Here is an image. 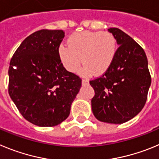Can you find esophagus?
Returning <instances> with one entry per match:
<instances>
[{"mask_svg": "<svg viewBox=\"0 0 159 159\" xmlns=\"http://www.w3.org/2000/svg\"><path fill=\"white\" fill-rule=\"evenodd\" d=\"M82 84L83 85H87V84H89V81L87 79H82Z\"/></svg>", "mask_w": 159, "mask_h": 159, "instance_id": "1", "label": "esophagus"}]
</instances>
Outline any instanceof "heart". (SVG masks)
Here are the masks:
<instances>
[{
  "label": "heart",
  "mask_w": 159,
  "mask_h": 159,
  "mask_svg": "<svg viewBox=\"0 0 159 159\" xmlns=\"http://www.w3.org/2000/svg\"><path fill=\"white\" fill-rule=\"evenodd\" d=\"M67 45L62 44L58 52L66 70L75 72L81 62V73L101 75L110 69L117 54V43L109 32L84 31L70 35Z\"/></svg>",
  "instance_id": "1"
}]
</instances>
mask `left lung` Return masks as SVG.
Wrapping results in <instances>:
<instances>
[{
    "instance_id": "left-lung-1",
    "label": "left lung",
    "mask_w": 159,
    "mask_h": 159,
    "mask_svg": "<svg viewBox=\"0 0 159 159\" xmlns=\"http://www.w3.org/2000/svg\"><path fill=\"white\" fill-rule=\"evenodd\" d=\"M108 31L120 47L110 69L89 81L95 91L91 106L98 120L119 124L131 120L143 109L151 78L143 49L120 29Z\"/></svg>"
}]
</instances>
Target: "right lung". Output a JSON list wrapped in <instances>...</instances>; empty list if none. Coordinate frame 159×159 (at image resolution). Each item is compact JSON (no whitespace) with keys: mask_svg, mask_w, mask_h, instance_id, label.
I'll return each mask as SVG.
<instances>
[{"mask_svg":"<svg viewBox=\"0 0 159 159\" xmlns=\"http://www.w3.org/2000/svg\"><path fill=\"white\" fill-rule=\"evenodd\" d=\"M62 30L37 31L17 48L8 69V93L21 115L39 127L61 124L81 86V79L67 71L58 50Z\"/></svg>","mask_w":159,"mask_h":159,"instance_id":"obj_1","label":"right lung"}]
</instances>
